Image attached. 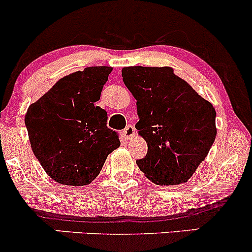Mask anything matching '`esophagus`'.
<instances>
[{
	"label": "esophagus",
	"instance_id": "obj_1",
	"mask_svg": "<svg viewBox=\"0 0 252 252\" xmlns=\"http://www.w3.org/2000/svg\"><path fill=\"white\" fill-rule=\"evenodd\" d=\"M134 133H136V128H134L133 125L126 126V128L124 129V136H125L127 139L132 138V137L134 136Z\"/></svg>",
	"mask_w": 252,
	"mask_h": 252
}]
</instances>
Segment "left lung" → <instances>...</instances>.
I'll return each instance as SVG.
<instances>
[{"mask_svg":"<svg viewBox=\"0 0 252 252\" xmlns=\"http://www.w3.org/2000/svg\"><path fill=\"white\" fill-rule=\"evenodd\" d=\"M121 72L137 100L136 128L148 144L137 165L159 186L187 182L216 138L215 108L172 68L128 66Z\"/></svg>","mask_w":252,"mask_h":252,"instance_id":"8db88e82","label":"left lung"}]
</instances>
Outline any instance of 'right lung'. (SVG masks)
I'll use <instances>...</instances> for the list:
<instances>
[{
	"mask_svg": "<svg viewBox=\"0 0 252 252\" xmlns=\"http://www.w3.org/2000/svg\"><path fill=\"white\" fill-rule=\"evenodd\" d=\"M110 72V66L72 72L28 109L31 149L56 182L90 184L108 155L120 147L118 132L107 126V111L94 104Z\"/></svg>",
	"mask_w": 252,
	"mask_h": 252,
	"instance_id": "1",
	"label": "right lung"
}]
</instances>
